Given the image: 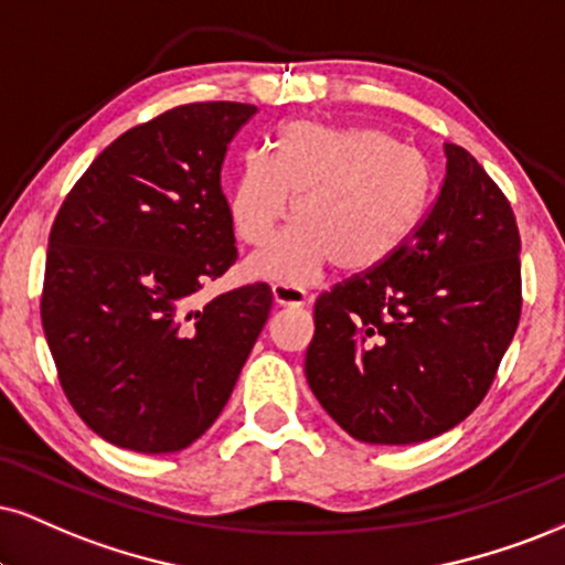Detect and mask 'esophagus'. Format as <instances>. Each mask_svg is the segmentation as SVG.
<instances>
[{
  "label": "esophagus",
  "mask_w": 565,
  "mask_h": 565,
  "mask_svg": "<svg viewBox=\"0 0 565 565\" xmlns=\"http://www.w3.org/2000/svg\"><path fill=\"white\" fill-rule=\"evenodd\" d=\"M271 298H275L277 306H306L311 301V296L306 294V290L296 288V285H288V282H275L271 285Z\"/></svg>",
  "instance_id": "34e87169"
}]
</instances>
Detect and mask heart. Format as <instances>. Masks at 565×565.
Returning a JSON list of instances; mask_svg holds the SVG:
<instances>
[{"label":"heart","instance_id":"heart-1","mask_svg":"<svg viewBox=\"0 0 565 565\" xmlns=\"http://www.w3.org/2000/svg\"><path fill=\"white\" fill-rule=\"evenodd\" d=\"M427 188L422 157L385 130L306 120L282 130L275 159H243L227 212L238 238L264 248L296 201L298 225L256 267L306 282L330 262L359 275L393 259L419 225Z\"/></svg>","mask_w":565,"mask_h":565}]
</instances>
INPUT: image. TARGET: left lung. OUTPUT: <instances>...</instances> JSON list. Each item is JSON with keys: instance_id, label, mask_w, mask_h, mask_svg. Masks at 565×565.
Masks as SVG:
<instances>
[{"instance_id": "left-lung-1", "label": "left lung", "mask_w": 565, "mask_h": 565, "mask_svg": "<svg viewBox=\"0 0 565 565\" xmlns=\"http://www.w3.org/2000/svg\"><path fill=\"white\" fill-rule=\"evenodd\" d=\"M443 151L440 196L398 254L315 306L306 380L361 443L414 445L461 424L519 327L513 209L469 151Z\"/></svg>"}]
</instances>
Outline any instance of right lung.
Masks as SVG:
<instances>
[{
    "instance_id": "1",
    "label": "right lung",
    "mask_w": 565,
    "mask_h": 565,
    "mask_svg": "<svg viewBox=\"0 0 565 565\" xmlns=\"http://www.w3.org/2000/svg\"><path fill=\"white\" fill-rule=\"evenodd\" d=\"M254 104L175 107L109 143L49 235L41 322L96 435L178 452L222 414L271 309L269 285L196 306L238 259L222 164Z\"/></svg>"
}]
</instances>
